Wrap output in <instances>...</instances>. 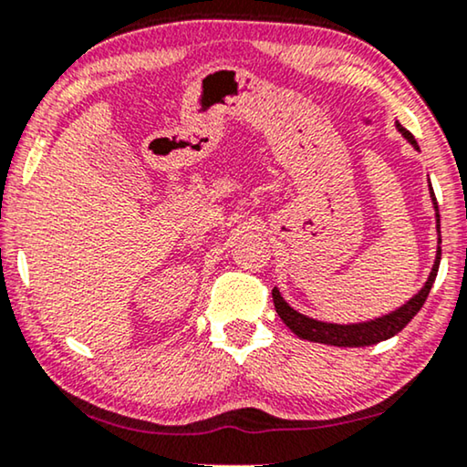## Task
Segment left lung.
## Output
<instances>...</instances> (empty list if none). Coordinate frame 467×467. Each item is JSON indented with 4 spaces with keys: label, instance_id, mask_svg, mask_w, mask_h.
Masks as SVG:
<instances>
[{
    "label": "left lung",
    "instance_id": "obj_1",
    "mask_svg": "<svg viewBox=\"0 0 467 467\" xmlns=\"http://www.w3.org/2000/svg\"><path fill=\"white\" fill-rule=\"evenodd\" d=\"M398 130L401 131V136H404L408 142L414 144V149H419L410 131L404 130L400 123H398ZM431 200H433V208H436V221H438V253H436V261H433L430 278H427L423 289H420L417 296L410 299V302L404 304L395 312H391V315L376 318V321L357 323V325H336V323L315 321V318L299 315L297 310H293L291 306L286 304L283 297H280V291L274 286V291H272L274 306H276L278 317L283 318V323L286 325V327H289L297 337H302V340L331 344V347H369V344H379L382 340L393 337L395 334H400V331L412 321L414 315L423 308L425 299L431 291L433 280H436V276H438L440 257H442L440 242H442V238H440V213H438V202H436V195H433V191H431Z\"/></svg>",
    "mask_w": 467,
    "mask_h": 467
}]
</instances>
